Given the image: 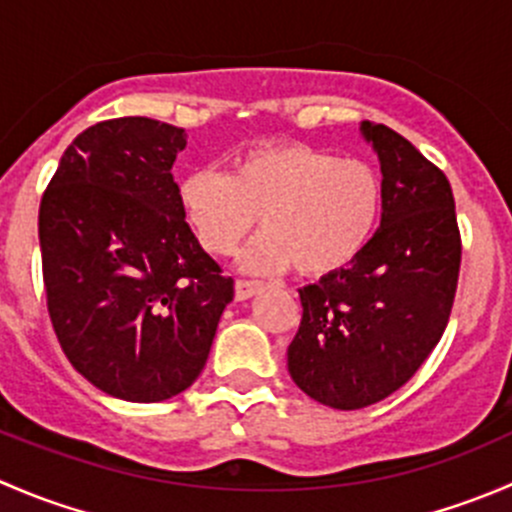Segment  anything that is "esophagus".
<instances>
[{
    "label": "esophagus",
    "mask_w": 512,
    "mask_h": 512,
    "mask_svg": "<svg viewBox=\"0 0 512 512\" xmlns=\"http://www.w3.org/2000/svg\"><path fill=\"white\" fill-rule=\"evenodd\" d=\"M260 289H262V282H257V280H237L235 282V297L250 299L252 294H257Z\"/></svg>",
    "instance_id": "34e87169"
}]
</instances>
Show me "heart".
Masks as SVG:
<instances>
[{"mask_svg":"<svg viewBox=\"0 0 512 512\" xmlns=\"http://www.w3.org/2000/svg\"><path fill=\"white\" fill-rule=\"evenodd\" d=\"M178 205L210 255H230L257 220L265 227L242 252L250 272L324 277L344 270L374 235L384 185L366 160L307 143H267L232 160L230 173L190 170Z\"/></svg>","mask_w":512,"mask_h":512,"instance_id":"1","label":"heart"}]
</instances>
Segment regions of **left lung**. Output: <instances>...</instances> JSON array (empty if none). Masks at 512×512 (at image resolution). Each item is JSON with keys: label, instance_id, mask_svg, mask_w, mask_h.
<instances>
[{"label": "left lung", "instance_id": "1", "mask_svg": "<svg viewBox=\"0 0 512 512\" xmlns=\"http://www.w3.org/2000/svg\"><path fill=\"white\" fill-rule=\"evenodd\" d=\"M381 160L379 230L349 267L299 289L287 349L294 384L324 406L364 409L399 391L446 332L461 230L446 173L384 123H361Z\"/></svg>", "mask_w": 512, "mask_h": 512}]
</instances>
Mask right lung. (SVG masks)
I'll use <instances>...</instances> for the list:
<instances>
[{
  "instance_id": "add662e5",
  "label": "right lung",
  "mask_w": 512,
  "mask_h": 512,
  "mask_svg": "<svg viewBox=\"0 0 512 512\" xmlns=\"http://www.w3.org/2000/svg\"><path fill=\"white\" fill-rule=\"evenodd\" d=\"M185 131L146 116L74 138L39 208L41 272L66 359L96 389L153 404L203 371L232 277L178 205Z\"/></svg>"
}]
</instances>
